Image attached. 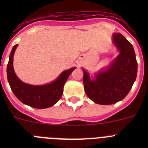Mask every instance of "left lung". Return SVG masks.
Segmentation results:
<instances>
[{
    "instance_id": "left-lung-1",
    "label": "left lung",
    "mask_w": 148,
    "mask_h": 148,
    "mask_svg": "<svg viewBox=\"0 0 148 148\" xmlns=\"http://www.w3.org/2000/svg\"><path fill=\"white\" fill-rule=\"evenodd\" d=\"M113 41L120 52L106 70L91 80L83 70L84 87L87 95L96 104L108 105L125 99L130 92L137 75V61L133 45L121 33L113 35Z\"/></svg>"
}]
</instances>
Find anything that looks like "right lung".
<instances>
[{"instance_id":"right-lung-1","label":"right lung","mask_w":148,"mask_h":148,"mask_svg":"<svg viewBox=\"0 0 148 148\" xmlns=\"http://www.w3.org/2000/svg\"><path fill=\"white\" fill-rule=\"evenodd\" d=\"M17 47L18 44H15L12 49L6 68L8 82L12 91L22 103L29 107L38 109L50 108L61 99L65 82L75 67L62 72L57 79L47 84L35 86L23 83L18 78L13 68V56Z\"/></svg>"}]
</instances>
